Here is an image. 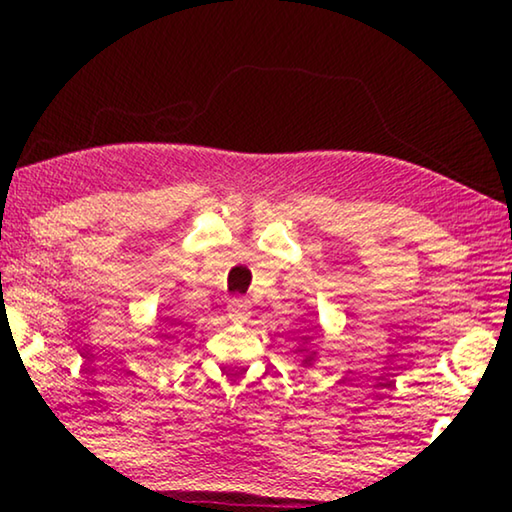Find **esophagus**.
<instances>
[{"mask_svg": "<svg viewBox=\"0 0 512 512\" xmlns=\"http://www.w3.org/2000/svg\"><path fill=\"white\" fill-rule=\"evenodd\" d=\"M228 316L232 318V320H248V316H250V302L246 300V298H232L230 302H228Z\"/></svg>", "mask_w": 512, "mask_h": 512, "instance_id": "obj_1", "label": "esophagus"}]
</instances>
